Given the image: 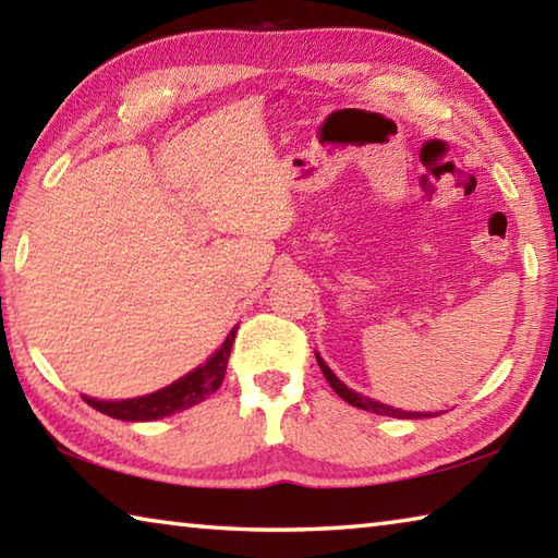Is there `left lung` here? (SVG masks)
<instances>
[{"instance_id":"1","label":"left lung","mask_w":558,"mask_h":558,"mask_svg":"<svg viewBox=\"0 0 558 558\" xmlns=\"http://www.w3.org/2000/svg\"><path fill=\"white\" fill-rule=\"evenodd\" d=\"M315 356H317L319 369H323L325 379L329 381V386H332L335 393H337V396H342V399H344L347 403L356 405V409L372 411V413H376V415H391V418H430V415H433V413H411V411H401V409H393V405H386V403L374 401V399H369V396L356 393V391H352V389H349V386H344L342 381L337 379L335 372L329 369V366L323 362V356H319L317 352H315ZM436 415H438V413H436Z\"/></svg>"}]
</instances>
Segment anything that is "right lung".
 I'll use <instances>...</instances> for the list:
<instances>
[{
    "label": "right lung",
    "mask_w": 558,
    "mask_h": 558,
    "mask_svg": "<svg viewBox=\"0 0 558 558\" xmlns=\"http://www.w3.org/2000/svg\"><path fill=\"white\" fill-rule=\"evenodd\" d=\"M235 329L239 327L231 329L229 337H226V342L219 347V352H214L211 359H206L204 366H196L194 372H189L186 376H182V379L165 386V389L147 396H137V399H125V401H98V399H88V396H83V401L93 405L96 411L118 421H157V418H165V415L192 409V405L202 403L206 396H211L221 386L226 364H229V356H231Z\"/></svg>",
    "instance_id": "right-lung-1"
}]
</instances>
